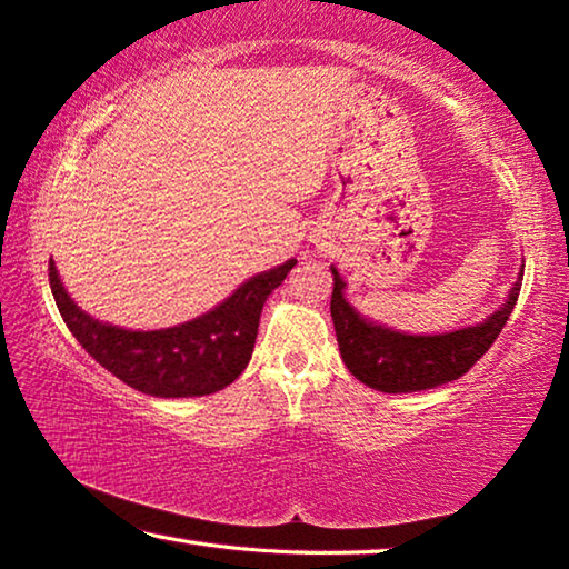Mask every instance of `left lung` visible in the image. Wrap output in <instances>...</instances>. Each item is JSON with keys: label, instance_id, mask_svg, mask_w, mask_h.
Instances as JSON below:
<instances>
[{"label": "left lung", "instance_id": "8db88e82", "mask_svg": "<svg viewBox=\"0 0 569 569\" xmlns=\"http://www.w3.org/2000/svg\"><path fill=\"white\" fill-rule=\"evenodd\" d=\"M331 273V319L346 369L366 387L387 393L435 389L465 377L502 333L522 288V273H519L502 308L477 326L437 336H409L366 321L343 298L346 283L333 266Z\"/></svg>", "mask_w": 569, "mask_h": 569}]
</instances>
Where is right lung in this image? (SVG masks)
Instances as JSON below:
<instances>
[{
  "mask_svg": "<svg viewBox=\"0 0 569 569\" xmlns=\"http://www.w3.org/2000/svg\"><path fill=\"white\" fill-rule=\"evenodd\" d=\"M293 266L296 258L258 273L213 311L160 331H128L92 319L67 296L54 261H50V286L67 329L94 361L142 393L180 399L216 393L243 373L266 298Z\"/></svg>",
  "mask_w": 569,
  "mask_h": 569,
  "instance_id": "right-lung-1",
  "label": "right lung"
}]
</instances>
